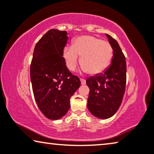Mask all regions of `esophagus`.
Masks as SVG:
<instances>
[{
	"label": "esophagus",
	"instance_id": "34e87169",
	"mask_svg": "<svg viewBox=\"0 0 154 154\" xmlns=\"http://www.w3.org/2000/svg\"><path fill=\"white\" fill-rule=\"evenodd\" d=\"M80 82H81V85H85V83H86V81L83 79H80Z\"/></svg>",
	"mask_w": 154,
	"mask_h": 154
}]
</instances>
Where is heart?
<instances>
[{
  "label": "heart",
  "mask_w": 154,
  "mask_h": 154,
  "mask_svg": "<svg viewBox=\"0 0 154 154\" xmlns=\"http://www.w3.org/2000/svg\"><path fill=\"white\" fill-rule=\"evenodd\" d=\"M113 50L109 42L93 36H81L73 41L72 46L63 49L65 65L74 70L79 62L82 69L90 74H98L105 71L112 62Z\"/></svg>",
  "instance_id": "obj_1"
}]
</instances>
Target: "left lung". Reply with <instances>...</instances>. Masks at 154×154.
<instances>
[{"mask_svg": "<svg viewBox=\"0 0 154 154\" xmlns=\"http://www.w3.org/2000/svg\"><path fill=\"white\" fill-rule=\"evenodd\" d=\"M113 55L112 63L102 73L88 78L89 88L87 108L94 116L107 119L115 114L121 105L126 85L125 57L118 42L107 34Z\"/></svg>", "mask_w": 154, "mask_h": 154, "instance_id": "left-lung-1", "label": "left lung"}]
</instances>
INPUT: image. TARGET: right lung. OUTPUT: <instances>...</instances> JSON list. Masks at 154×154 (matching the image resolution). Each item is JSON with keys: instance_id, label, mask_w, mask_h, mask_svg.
<instances>
[{"instance_id": "obj_1", "label": "right lung", "mask_w": 154, "mask_h": 154, "mask_svg": "<svg viewBox=\"0 0 154 154\" xmlns=\"http://www.w3.org/2000/svg\"><path fill=\"white\" fill-rule=\"evenodd\" d=\"M69 38L65 31L51 29L35 46L30 66L33 93L45 116L59 120L70 108V98L79 88V77L72 75L63 57Z\"/></svg>"}]
</instances>
